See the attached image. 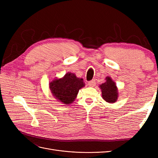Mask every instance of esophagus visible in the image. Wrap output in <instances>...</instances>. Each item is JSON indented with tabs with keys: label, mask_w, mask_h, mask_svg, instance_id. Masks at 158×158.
I'll list each match as a JSON object with an SVG mask.
<instances>
[{
	"label": "esophagus",
	"mask_w": 158,
	"mask_h": 158,
	"mask_svg": "<svg viewBox=\"0 0 158 158\" xmlns=\"http://www.w3.org/2000/svg\"><path fill=\"white\" fill-rule=\"evenodd\" d=\"M88 85H89V86H90V87H94V85H95V80H91V81H89V82H88Z\"/></svg>",
	"instance_id": "34e87169"
}]
</instances>
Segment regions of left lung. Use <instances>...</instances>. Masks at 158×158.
I'll return each mask as SVG.
<instances>
[{"instance_id":"obj_1","label":"left lung","mask_w":158,"mask_h":158,"mask_svg":"<svg viewBox=\"0 0 158 158\" xmlns=\"http://www.w3.org/2000/svg\"><path fill=\"white\" fill-rule=\"evenodd\" d=\"M106 80L104 83L99 85V88L102 90V98L107 103H115L118 97L117 85L110 76H107Z\"/></svg>"}]
</instances>
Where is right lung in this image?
Returning <instances> with one entry per match:
<instances>
[{
    "instance_id": "1",
    "label": "right lung",
    "mask_w": 158,
    "mask_h": 158,
    "mask_svg": "<svg viewBox=\"0 0 158 158\" xmlns=\"http://www.w3.org/2000/svg\"><path fill=\"white\" fill-rule=\"evenodd\" d=\"M84 86L82 78H78L74 73L69 72L63 78H55L49 82V89L52 96L64 105L73 103L79 90Z\"/></svg>"
}]
</instances>
